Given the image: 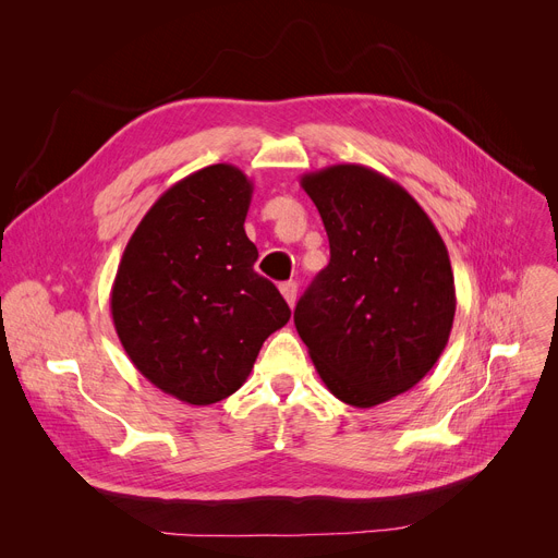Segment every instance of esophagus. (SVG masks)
<instances>
[{
    "mask_svg": "<svg viewBox=\"0 0 558 558\" xmlns=\"http://www.w3.org/2000/svg\"><path fill=\"white\" fill-rule=\"evenodd\" d=\"M280 294L284 296V301L289 303V307L296 305V294H299V284L296 282H282L280 284Z\"/></svg>",
    "mask_w": 558,
    "mask_h": 558,
    "instance_id": "obj_1",
    "label": "esophagus"
}]
</instances>
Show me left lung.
Returning <instances> with one entry per match:
<instances>
[{"label": "left lung", "instance_id": "1", "mask_svg": "<svg viewBox=\"0 0 558 558\" xmlns=\"http://www.w3.org/2000/svg\"><path fill=\"white\" fill-rule=\"evenodd\" d=\"M330 240V262L294 324L318 377L341 402L383 404L432 371L448 345L457 296L450 255L402 185L364 165L301 175Z\"/></svg>", "mask_w": 558, "mask_h": 558}]
</instances>
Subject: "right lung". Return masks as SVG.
<instances>
[{"instance_id":"obj_1","label":"right lung","mask_w":558,"mask_h":558,"mask_svg":"<svg viewBox=\"0 0 558 558\" xmlns=\"http://www.w3.org/2000/svg\"><path fill=\"white\" fill-rule=\"evenodd\" d=\"M253 181L234 165L173 183L142 217L110 289V314L133 366L162 393L213 404L238 391L289 305L255 274L244 221Z\"/></svg>"}]
</instances>
